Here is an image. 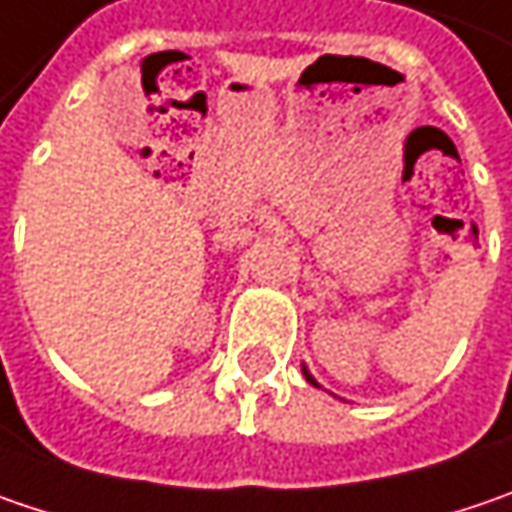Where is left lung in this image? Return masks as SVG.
Returning <instances> with one entry per match:
<instances>
[{
  "instance_id": "1",
  "label": "left lung",
  "mask_w": 512,
  "mask_h": 512,
  "mask_svg": "<svg viewBox=\"0 0 512 512\" xmlns=\"http://www.w3.org/2000/svg\"><path fill=\"white\" fill-rule=\"evenodd\" d=\"M304 376H307V379H310V382H313V385H316V379H313V376L307 374V371H304Z\"/></svg>"
}]
</instances>
